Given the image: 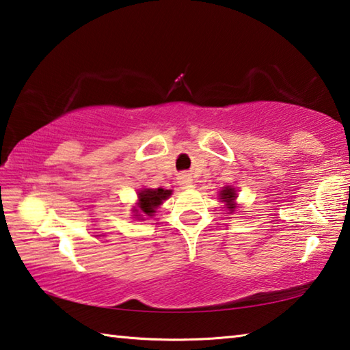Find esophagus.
Returning <instances> with one entry per match:
<instances>
[{
  "label": "esophagus",
  "mask_w": 350,
  "mask_h": 350,
  "mask_svg": "<svg viewBox=\"0 0 350 350\" xmlns=\"http://www.w3.org/2000/svg\"><path fill=\"white\" fill-rule=\"evenodd\" d=\"M189 182H191V176H189L188 173H182V174L179 176V185H180L182 188H187V185H188Z\"/></svg>",
  "instance_id": "obj_1"
}]
</instances>
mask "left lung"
<instances>
[{
  "label": "left lung",
  "instance_id": "obj_1",
  "mask_svg": "<svg viewBox=\"0 0 350 350\" xmlns=\"http://www.w3.org/2000/svg\"><path fill=\"white\" fill-rule=\"evenodd\" d=\"M219 198L222 199V202L227 204V208L230 211H234L236 208V204H234V199H236V189L232 187H224L222 191L219 193Z\"/></svg>",
  "mask_w": 350,
  "mask_h": 350
}]
</instances>
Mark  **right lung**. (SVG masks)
<instances>
[{
	"instance_id": "add662e5",
	"label": "right lung",
	"mask_w": 350,
	"mask_h": 350,
	"mask_svg": "<svg viewBox=\"0 0 350 350\" xmlns=\"http://www.w3.org/2000/svg\"><path fill=\"white\" fill-rule=\"evenodd\" d=\"M139 202L137 208L134 206L135 215L134 216H142L140 213H144L146 216H152L156 213V208L159 205L163 204V200H167L171 196V189H163V188H144L139 191Z\"/></svg>"
}]
</instances>
